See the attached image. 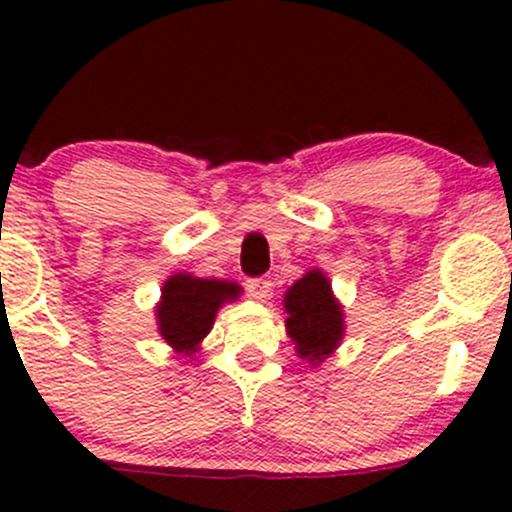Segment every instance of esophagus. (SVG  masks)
<instances>
[{
  "label": "esophagus",
  "mask_w": 512,
  "mask_h": 512,
  "mask_svg": "<svg viewBox=\"0 0 512 512\" xmlns=\"http://www.w3.org/2000/svg\"><path fill=\"white\" fill-rule=\"evenodd\" d=\"M245 289L255 301H267L269 296H272V281L267 279V276H255V279H248L245 281Z\"/></svg>",
  "instance_id": "esophagus-1"
}]
</instances>
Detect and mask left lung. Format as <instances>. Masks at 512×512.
I'll return each instance as SVG.
<instances>
[{"label": "left lung", "mask_w": 512, "mask_h": 512, "mask_svg": "<svg viewBox=\"0 0 512 512\" xmlns=\"http://www.w3.org/2000/svg\"><path fill=\"white\" fill-rule=\"evenodd\" d=\"M286 330L296 351L308 361H322L332 354L344 332V313L334 301L330 281L322 272H308L286 291Z\"/></svg>", "instance_id": "1"}]
</instances>
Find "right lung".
Returning <instances> with one entry per match:
<instances>
[{"mask_svg": "<svg viewBox=\"0 0 512 512\" xmlns=\"http://www.w3.org/2000/svg\"><path fill=\"white\" fill-rule=\"evenodd\" d=\"M240 286L219 279H195L190 274L170 276L158 303L161 337L180 354H192L214 325L216 310L238 298Z\"/></svg>", "mask_w": 512, "mask_h": 512, "instance_id": "right-lung-1", "label": "right lung"}]
</instances>
